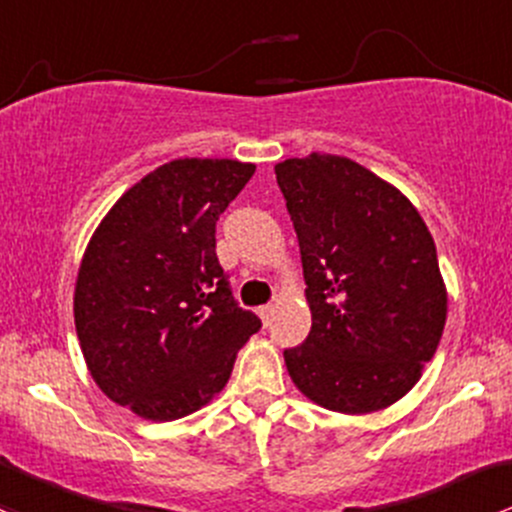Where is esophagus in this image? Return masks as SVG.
<instances>
[{"label":"esophagus","mask_w":512,"mask_h":512,"mask_svg":"<svg viewBox=\"0 0 512 512\" xmlns=\"http://www.w3.org/2000/svg\"><path fill=\"white\" fill-rule=\"evenodd\" d=\"M257 314H260V319H262V324H270L272 321V316H274V306L272 304H265V306H260V309H257Z\"/></svg>","instance_id":"obj_1"}]
</instances>
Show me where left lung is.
<instances>
[{
    "label": "left lung",
    "mask_w": 512,
    "mask_h": 512,
    "mask_svg": "<svg viewBox=\"0 0 512 512\" xmlns=\"http://www.w3.org/2000/svg\"><path fill=\"white\" fill-rule=\"evenodd\" d=\"M299 238L311 331L284 351L292 383L341 414L385 410L437 353L446 287L410 198L358 161L314 152L274 166Z\"/></svg>",
    "instance_id": "left-lung-1"
}]
</instances>
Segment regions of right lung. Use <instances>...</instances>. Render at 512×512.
I'll list each match as a JSON object with an SVG mask.
<instances>
[{
	"label": "right lung",
	"mask_w": 512,
	"mask_h": 512,
	"mask_svg": "<svg viewBox=\"0 0 512 512\" xmlns=\"http://www.w3.org/2000/svg\"><path fill=\"white\" fill-rule=\"evenodd\" d=\"M255 174L235 159H174L122 193L85 247L75 331L98 387L152 422L201 410L260 319L240 309L215 223Z\"/></svg>",
	"instance_id": "obj_1"
}]
</instances>
